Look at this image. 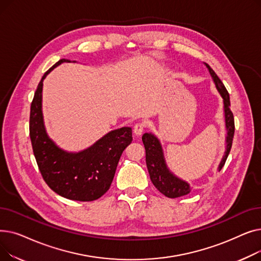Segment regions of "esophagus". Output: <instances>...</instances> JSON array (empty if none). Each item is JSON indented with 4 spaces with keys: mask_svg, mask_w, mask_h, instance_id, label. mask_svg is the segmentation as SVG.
I'll return each instance as SVG.
<instances>
[{
    "mask_svg": "<svg viewBox=\"0 0 261 261\" xmlns=\"http://www.w3.org/2000/svg\"><path fill=\"white\" fill-rule=\"evenodd\" d=\"M145 128H146V125H145L144 122H138V123H136V125L134 126V128H133V133H134L135 135L140 136V135L143 134Z\"/></svg>",
    "mask_w": 261,
    "mask_h": 261,
    "instance_id": "esophagus-1",
    "label": "esophagus"
}]
</instances>
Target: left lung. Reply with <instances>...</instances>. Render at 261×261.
Listing matches in <instances>:
<instances>
[{
  "label": "left lung",
  "mask_w": 261,
  "mask_h": 261,
  "mask_svg": "<svg viewBox=\"0 0 261 261\" xmlns=\"http://www.w3.org/2000/svg\"><path fill=\"white\" fill-rule=\"evenodd\" d=\"M205 65H206V67L208 68L210 74L213 77V80L216 85V88L222 96L223 103H224L225 127H226L227 134H226V150L220 165L218 167V170L220 171L224 166L226 159L230 151L232 138H234V132H235V121H234V115H232V112L230 111V100H229V94L227 90L225 89L220 78H219L217 74L214 72L213 68L207 63H205ZM142 141L144 143L145 150H146V164H147L148 172L150 175V180H151L155 188L160 191V193H162L164 196H166L168 198H179V197L188 195L191 191L189 184L179 179V177H176L175 175H173L167 168L160 141L151 133H145L143 135Z\"/></svg>",
  "instance_id": "8db88e82"
}]
</instances>
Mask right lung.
<instances>
[{"label": "right lung", "instance_id": "right-lung-1", "mask_svg": "<svg viewBox=\"0 0 261 261\" xmlns=\"http://www.w3.org/2000/svg\"><path fill=\"white\" fill-rule=\"evenodd\" d=\"M61 59L43 75L31 106L30 136L39 170L48 187L59 196L74 201H94L111 186L123 150L132 142V129L123 127L109 132L93 146L78 153L60 149L45 131L42 115V88L47 74L61 64Z\"/></svg>", "mask_w": 261, "mask_h": 261}]
</instances>
